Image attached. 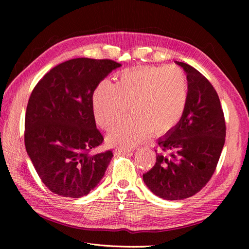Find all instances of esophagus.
I'll return each instance as SVG.
<instances>
[{"label":"esophagus","mask_w":249,"mask_h":249,"mask_svg":"<svg viewBox=\"0 0 249 249\" xmlns=\"http://www.w3.org/2000/svg\"><path fill=\"white\" fill-rule=\"evenodd\" d=\"M115 153L116 154H130V153H132V150L127 149V148H116Z\"/></svg>","instance_id":"34e87169"}]
</instances>
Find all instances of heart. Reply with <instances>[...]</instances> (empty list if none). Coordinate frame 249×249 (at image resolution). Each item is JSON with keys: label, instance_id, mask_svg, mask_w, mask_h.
Returning a JSON list of instances; mask_svg holds the SVG:
<instances>
[{"label": "heart", "instance_id": "1", "mask_svg": "<svg viewBox=\"0 0 249 249\" xmlns=\"http://www.w3.org/2000/svg\"><path fill=\"white\" fill-rule=\"evenodd\" d=\"M188 83L177 66H148L124 71L117 84L102 81L93 94L97 124L109 129L131 110L135 115L113 127L108 135L111 145L134 147L153 131L166 133L182 120L188 104Z\"/></svg>", "mask_w": 249, "mask_h": 249}]
</instances>
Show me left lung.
Returning a JSON list of instances; mask_svg holds the SVG:
<instances>
[{"mask_svg":"<svg viewBox=\"0 0 249 249\" xmlns=\"http://www.w3.org/2000/svg\"><path fill=\"white\" fill-rule=\"evenodd\" d=\"M188 104L179 124L158 139L155 166L143 175L148 189L167 200L199 192L212 178L225 141V122L219 97L202 74L184 62Z\"/></svg>","mask_w":249,"mask_h":249,"instance_id":"1","label":"left lung"}]
</instances>
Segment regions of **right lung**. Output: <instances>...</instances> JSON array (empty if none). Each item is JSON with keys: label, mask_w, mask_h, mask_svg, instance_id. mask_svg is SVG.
<instances>
[{"label": "right lung", "mask_w": 249, "mask_h": 249, "mask_svg": "<svg viewBox=\"0 0 249 249\" xmlns=\"http://www.w3.org/2000/svg\"><path fill=\"white\" fill-rule=\"evenodd\" d=\"M120 65L108 59H71L52 69L33 89L25 118L26 150L42 183L59 196H84L105 176L113 153L89 154L104 140L92 96Z\"/></svg>", "instance_id": "1"}]
</instances>
